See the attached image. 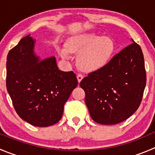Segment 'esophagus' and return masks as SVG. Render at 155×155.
Instances as JSON below:
<instances>
[{
  "instance_id": "esophagus-1",
  "label": "esophagus",
  "mask_w": 155,
  "mask_h": 155,
  "mask_svg": "<svg viewBox=\"0 0 155 155\" xmlns=\"http://www.w3.org/2000/svg\"><path fill=\"white\" fill-rule=\"evenodd\" d=\"M83 75L81 74H78L77 75V78H78V83H80L81 81V80L83 79Z\"/></svg>"
}]
</instances>
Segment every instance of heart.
Masks as SVG:
<instances>
[{
	"mask_svg": "<svg viewBox=\"0 0 155 155\" xmlns=\"http://www.w3.org/2000/svg\"><path fill=\"white\" fill-rule=\"evenodd\" d=\"M65 48L60 51L61 58H69V52L78 54V66L81 70L91 72L102 68L108 63L114 45L107 36L89 32L72 37L65 44Z\"/></svg>",
	"mask_w": 155,
	"mask_h": 155,
	"instance_id": "obj_1",
	"label": "heart"
}]
</instances>
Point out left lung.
<instances>
[{"mask_svg":"<svg viewBox=\"0 0 155 155\" xmlns=\"http://www.w3.org/2000/svg\"><path fill=\"white\" fill-rule=\"evenodd\" d=\"M132 43L115 54L102 68L81 81L93 120L115 125L130 117L139 107L146 85L141 48Z\"/></svg>","mask_w":155,"mask_h":155,"instance_id":"obj_1","label":"left lung"}]
</instances>
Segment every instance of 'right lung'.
<instances>
[{
	"mask_svg": "<svg viewBox=\"0 0 155 155\" xmlns=\"http://www.w3.org/2000/svg\"><path fill=\"white\" fill-rule=\"evenodd\" d=\"M35 43L28 35L10 50L6 84L19 116L32 126L47 127L61 119L78 80L73 71H60L54 57L37 56Z\"/></svg>",
	"mask_w": 155,
	"mask_h": 155,
	"instance_id": "obj_1",
	"label": "right lung"
}]
</instances>
